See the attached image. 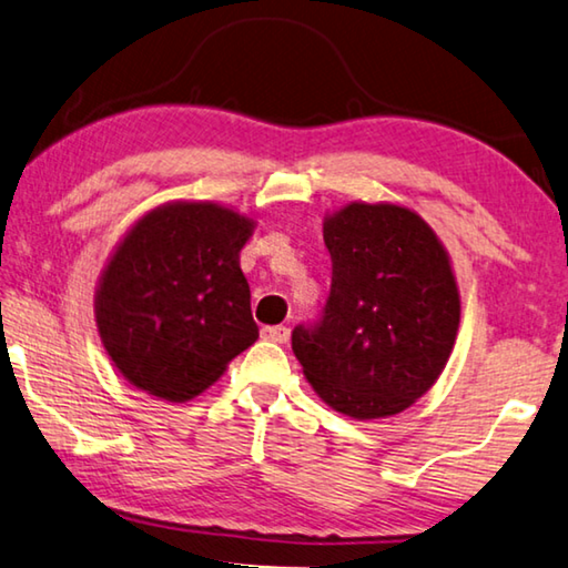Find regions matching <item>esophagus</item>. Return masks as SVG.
<instances>
[{
  "instance_id": "1",
  "label": "esophagus",
  "mask_w": 568,
  "mask_h": 568,
  "mask_svg": "<svg viewBox=\"0 0 568 568\" xmlns=\"http://www.w3.org/2000/svg\"><path fill=\"white\" fill-rule=\"evenodd\" d=\"M262 337L268 342H276V345H286V342H290V327H284V324H276V327H264Z\"/></svg>"
}]
</instances>
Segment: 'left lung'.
<instances>
[{"instance_id": "8db88e82", "label": "left lung", "mask_w": 568, "mask_h": 568, "mask_svg": "<svg viewBox=\"0 0 568 568\" xmlns=\"http://www.w3.org/2000/svg\"><path fill=\"white\" fill-rule=\"evenodd\" d=\"M332 290L292 349L324 403L355 420L410 407L448 365L460 324L450 256L415 211L352 201L324 219Z\"/></svg>"}]
</instances>
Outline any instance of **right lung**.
<instances>
[{
    "label": "right lung",
    "mask_w": 568,
    "mask_h": 568,
    "mask_svg": "<svg viewBox=\"0 0 568 568\" xmlns=\"http://www.w3.org/2000/svg\"><path fill=\"white\" fill-rule=\"evenodd\" d=\"M254 219L211 201H173L133 223L102 268L95 322L120 375L185 403L258 339L239 254Z\"/></svg>",
    "instance_id": "add662e5"
}]
</instances>
